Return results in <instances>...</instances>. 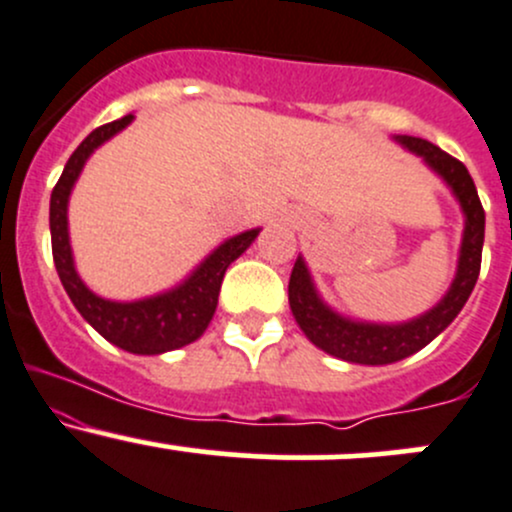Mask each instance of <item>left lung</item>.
Returning <instances> with one entry per match:
<instances>
[{
    "instance_id": "8db88e82",
    "label": "left lung",
    "mask_w": 512,
    "mask_h": 512,
    "mask_svg": "<svg viewBox=\"0 0 512 512\" xmlns=\"http://www.w3.org/2000/svg\"><path fill=\"white\" fill-rule=\"evenodd\" d=\"M392 139L402 149L417 154L459 201L461 213H464L459 260H456V274L449 289L432 309L410 321H402V324H375V321L351 319V316H343L331 309L316 289L304 257L299 255L294 262L292 277H289V306H292L294 319L316 348L333 358L346 360V363L390 365L422 351L459 316L476 287L478 272H481L486 213L478 201V191L473 186L469 169L427 139L410 137V134H392Z\"/></svg>"
}]
</instances>
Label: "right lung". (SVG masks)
Wrapping results in <instances>:
<instances>
[{
    "label": "right lung",
    "instance_id": "1",
    "mask_svg": "<svg viewBox=\"0 0 512 512\" xmlns=\"http://www.w3.org/2000/svg\"><path fill=\"white\" fill-rule=\"evenodd\" d=\"M134 115H125L122 120L102 125L88 134L80 142L68 159L61 179L51 193V247L56 272L61 277L63 289L71 297L73 306L80 311L85 321L100 333L105 341L122 351L134 355H161L166 351H176L193 343L203 336L211 324L215 306H218L220 284H223L225 270L230 262H235L247 247L255 242L262 228L245 230L223 240L213 252H208L196 265L184 282L166 292L152 294V297L134 301H115L95 294L88 284L80 279L75 270L71 235H68V201L85 161L93 157V152L107 139L115 137L127 125H132Z\"/></svg>",
    "mask_w": 512,
    "mask_h": 512
}]
</instances>
